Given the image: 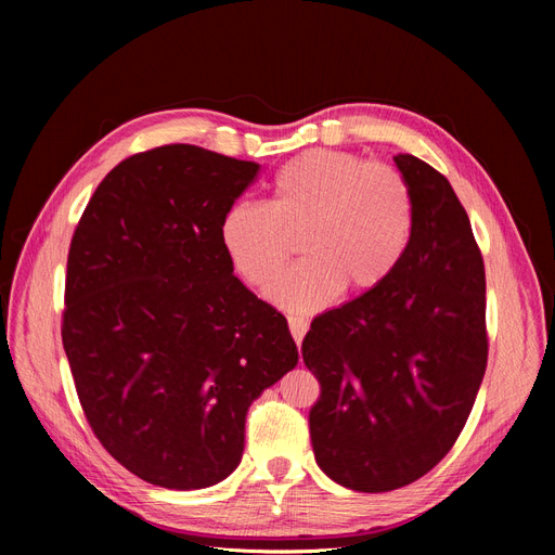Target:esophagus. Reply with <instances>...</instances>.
Here are the masks:
<instances>
[{"label": "esophagus", "instance_id": "1", "mask_svg": "<svg viewBox=\"0 0 555 555\" xmlns=\"http://www.w3.org/2000/svg\"><path fill=\"white\" fill-rule=\"evenodd\" d=\"M289 322V331H292V335H294V340H296V345L300 347V343H304V335L308 333V328H310V324H308V319H304V317H289L287 319Z\"/></svg>", "mask_w": 555, "mask_h": 555}]
</instances>
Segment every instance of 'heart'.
Returning <instances> with one entry per match:
<instances>
[{
  "mask_svg": "<svg viewBox=\"0 0 555 555\" xmlns=\"http://www.w3.org/2000/svg\"><path fill=\"white\" fill-rule=\"evenodd\" d=\"M412 231L414 198L396 166L310 150L275 173L266 206H231L220 236L233 268L255 287L282 271L298 238L306 259L268 298L284 310L312 312L340 289L351 296L377 289L405 257Z\"/></svg>",
  "mask_w": 555,
  "mask_h": 555,
  "instance_id": "heart-1",
  "label": "heart"
}]
</instances>
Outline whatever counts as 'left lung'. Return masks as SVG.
<instances>
[{
	"instance_id": "obj_1",
	"label": "left lung",
	"mask_w": 555,
	"mask_h": 555,
	"mask_svg": "<svg viewBox=\"0 0 555 555\" xmlns=\"http://www.w3.org/2000/svg\"><path fill=\"white\" fill-rule=\"evenodd\" d=\"M414 198L405 257L377 289L312 319L304 361L317 465L345 489L384 493L438 465L473 412L489 359L486 275L449 180L393 157Z\"/></svg>"
}]
</instances>
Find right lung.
<instances>
[{"label": "right lung", "instance_id": "right-lung-1", "mask_svg": "<svg viewBox=\"0 0 555 555\" xmlns=\"http://www.w3.org/2000/svg\"><path fill=\"white\" fill-rule=\"evenodd\" d=\"M259 164L173 143L102 180L66 259L62 345L82 412L147 483L208 489L245 416L298 363L287 319L233 275L220 227Z\"/></svg>", "mask_w": 555, "mask_h": 555}]
</instances>
